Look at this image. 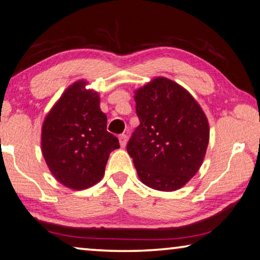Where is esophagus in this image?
Instances as JSON below:
<instances>
[{
	"mask_svg": "<svg viewBox=\"0 0 260 260\" xmlns=\"http://www.w3.org/2000/svg\"><path fill=\"white\" fill-rule=\"evenodd\" d=\"M119 140H120V146H121V147H125V146L127 145V141H128V135L120 134Z\"/></svg>",
	"mask_w": 260,
	"mask_h": 260,
	"instance_id": "obj_1",
	"label": "esophagus"
}]
</instances>
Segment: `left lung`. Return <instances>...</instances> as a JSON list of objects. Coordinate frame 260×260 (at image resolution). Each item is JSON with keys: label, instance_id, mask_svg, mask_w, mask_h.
<instances>
[{"label": "left lung", "instance_id": "1", "mask_svg": "<svg viewBox=\"0 0 260 260\" xmlns=\"http://www.w3.org/2000/svg\"><path fill=\"white\" fill-rule=\"evenodd\" d=\"M140 121L127 152L140 180L158 191H175L194 177L206 153L210 127L191 94L156 78L135 92Z\"/></svg>", "mask_w": 260, "mask_h": 260}]
</instances>
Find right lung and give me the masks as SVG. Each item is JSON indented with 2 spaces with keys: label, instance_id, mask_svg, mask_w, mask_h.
Masks as SVG:
<instances>
[{
  "label": "right lung",
  "instance_id": "add662e5",
  "mask_svg": "<svg viewBox=\"0 0 260 260\" xmlns=\"http://www.w3.org/2000/svg\"><path fill=\"white\" fill-rule=\"evenodd\" d=\"M86 82L69 87L42 126V153L58 182L85 189L104 177L109 153L119 140L107 132V116L100 109L98 93L85 89Z\"/></svg>",
  "mask_w": 260,
  "mask_h": 260
}]
</instances>
